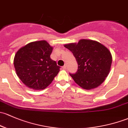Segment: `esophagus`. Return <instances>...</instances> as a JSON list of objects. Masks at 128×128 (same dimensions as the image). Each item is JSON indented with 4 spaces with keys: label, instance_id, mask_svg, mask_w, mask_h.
Instances as JSON below:
<instances>
[{
    "label": "esophagus",
    "instance_id": "1",
    "mask_svg": "<svg viewBox=\"0 0 128 128\" xmlns=\"http://www.w3.org/2000/svg\"><path fill=\"white\" fill-rule=\"evenodd\" d=\"M62 69H64V70H66V65H64V66H62Z\"/></svg>",
    "mask_w": 128,
    "mask_h": 128
}]
</instances>
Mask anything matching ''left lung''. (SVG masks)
Listing matches in <instances>:
<instances>
[{
    "label": "left lung",
    "instance_id": "obj_1",
    "mask_svg": "<svg viewBox=\"0 0 128 128\" xmlns=\"http://www.w3.org/2000/svg\"><path fill=\"white\" fill-rule=\"evenodd\" d=\"M76 59L78 70L69 74L74 82L84 90L96 88L108 76L112 62L110 52L104 45L92 40L82 39L78 42L66 44Z\"/></svg>",
    "mask_w": 128,
    "mask_h": 128
}]
</instances>
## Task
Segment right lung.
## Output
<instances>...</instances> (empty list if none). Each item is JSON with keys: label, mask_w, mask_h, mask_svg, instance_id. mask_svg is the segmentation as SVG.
Instances as JSON below:
<instances>
[{"label": "right lung", "mask_w": 128, "mask_h": 128, "mask_svg": "<svg viewBox=\"0 0 128 128\" xmlns=\"http://www.w3.org/2000/svg\"><path fill=\"white\" fill-rule=\"evenodd\" d=\"M53 47L45 40L27 44L16 52L14 66L22 83L35 90H44L53 82L60 67L50 58Z\"/></svg>", "instance_id": "add662e5"}]
</instances>
